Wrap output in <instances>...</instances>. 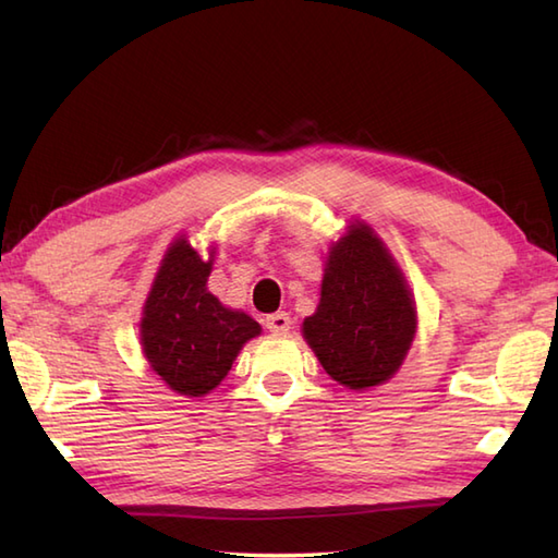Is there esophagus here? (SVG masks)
<instances>
[{"instance_id": "34e87169", "label": "esophagus", "mask_w": 558, "mask_h": 558, "mask_svg": "<svg viewBox=\"0 0 558 558\" xmlns=\"http://www.w3.org/2000/svg\"><path fill=\"white\" fill-rule=\"evenodd\" d=\"M290 326H292V322H290V316L286 312L266 316V328L270 330V333H288Z\"/></svg>"}]
</instances>
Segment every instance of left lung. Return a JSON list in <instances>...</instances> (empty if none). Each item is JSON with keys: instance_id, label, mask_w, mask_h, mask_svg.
Segmentation results:
<instances>
[{"instance_id": "left-lung-1", "label": "left lung", "mask_w": 558, "mask_h": 558, "mask_svg": "<svg viewBox=\"0 0 558 558\" xmlns=\"http://www.w3.org/2000/svg\"><path fill=\"white\" fill-rule=\"evenodd\" d=\"M302 333L326 374L352 390L386 384L400 369L417 310L396 258L366 222L354 220L330 244L322 300Z\"/></svg>"}]
</instances>
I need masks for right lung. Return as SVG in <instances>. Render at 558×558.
I'll list each match as a JSON object with an SVG mask.
<instances>
[{"mask_svg":"<svg viewBox=\"0 0 558 558\" xmlns=\"http://www.w3.org/2000/svg\"><path fill=\"white\" fill-rule=\"evenodd\" d=\"M210 258H201L186 236H177L162 256L141 316V345L174 393L201 398L232 369L246 340L260 326L244 312L222 306L206 282Z\"/></svg>","mask_w":558,"mask_h":558,"instance_id":"obj_1","label":"right lung"}]
</instances>
